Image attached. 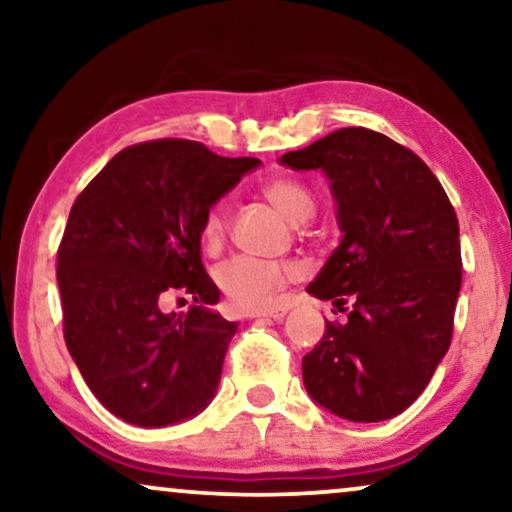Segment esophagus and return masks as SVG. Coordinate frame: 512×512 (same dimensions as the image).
I'll return each mask as SVG.
<instances>
[{"label":"esophagus","instance_id":"obj_1","mask_svg":"<svg viewBox=\"0 0 512 512\" xmlns=\"http://www.w3.org/2000/svg\"><path fill=\"white\" fill-rule=\"evenodd\" d=\"M286 314L284 307H272V310H258V312H251L249 317L251 319H282Z\"/></svg>","mask_w":512,"mask_h":512}]
</instances>
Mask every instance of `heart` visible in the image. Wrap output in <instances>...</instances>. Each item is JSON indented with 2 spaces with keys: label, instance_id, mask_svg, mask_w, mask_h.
<instances>
[{
  "label": "heart",
  "instance_id": "b5f03b06",
  "mask_svg": "<svg viewBox=\"0 0 512 512\" xmlns=\"http://www.w3.org/2000/svg\"><path fill=\"white\" fill-rule=\"evenodd\" d=\"M263 198L270 202L277 212H282L291 223H305L314 214V198L307 188L296 179L277 177L270 179L261 188ZM228 228L226 209L214 205L202 221V242L207 247H216L223 240ZM298 265L263 261L254 256H235L216 270V282L226 298L240 310H261L275 303L277 293L284 289L298 275Z\"/></svg>",
  "mask_w": 512,
  "mask_h": 512
}]
</instances>
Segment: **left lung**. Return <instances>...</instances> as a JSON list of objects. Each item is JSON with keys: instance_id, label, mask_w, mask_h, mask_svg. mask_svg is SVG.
Instances as JSON below:
<instances>
[{"instance_id": "8db88e82", "label": "left lung", "mask_w": 512, "mask_h": 512, "mask_svg": "<svg viewBox=\"0 0 512 512\" xmlns=\"http://www.w3.org/2000/svg\"><path fill=\"white\" fill-rule=\"evenodd\" d=\"M282 165L326 172L342 230L307 293L347 321H326L303 356L307 394L349 422L401 415L450 349L461 289L452 202L417 153L368 128L335 130Z\"/></svg>"}]
</instances>
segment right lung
I'll return each mask as SVG.
<instances>
[{
	"label": "right lung",
	"mask_w": 512,
	"mask_h": 512,
	"mask_svg": "<svg viewBox=\"0 0 512 512\" xmlns=\"http://www.w3.org/2000/svg\"><path fill=\"white\" fill-rule=\"evenodd\" d=\"M256 165L153 139L116 153L74 200L58 247L65 342L123 422L177 424L214 398L237 324L209 310L219 289L200 258L202 221ZM170 295L194 305L167 315Z\"/></svg>",
	"instance_id": "1"
}]
</instances>
